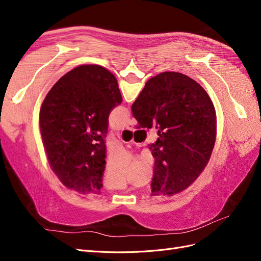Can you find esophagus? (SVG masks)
<instances>
[{"label": "esophagus", "mask_w": 261, "mask_h": 261, "mask_svg": "<svg viewBox=\"0 0 261 261\" xmlns=\"http://www.w3.org/2000/svg\"><path fill=\"white\" fill-rule=\"evenodd\" d=\"M125 129H129V130H133L134 129V126L132 123H128L127 125H125Z\"/></svg>", "instance_id": "esophagus-1"}]
</instances>
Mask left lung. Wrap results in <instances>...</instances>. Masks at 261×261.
Masks as SVG:
<instances>
[{
  "label": "left lung",
  "mask_w": 261,
  "mask_h": 261,
  "mask_svg": "<svg viewBox=\"0 0 261 261\" xmlns=\"http://www.w3.org/2000/svg\"><path fill=\"white\" fill-rule=\"evenodd\" d=\"M122 103L115 76L99 65L75 67L55 83L39 124L51 169L67 188L100 193L109 115Z\"/></svg>",
  "instance_id": "obj_1"
}]
</instances>
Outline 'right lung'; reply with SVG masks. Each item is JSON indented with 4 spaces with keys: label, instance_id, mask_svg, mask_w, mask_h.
I'll list each match as a JSON object with an SVG mask.
<instances>
[{
    "label": "right lung",
    "instance_id": "obj_1",
    "mask_svg": "<svg viewBox=\"0 0 261 261\" xmlns=\"http://www.w3.org/2000/svg\"><path fill=\"white\" fill-rule=\"evenodd\" d=\"M139 127L158 129L152 195H175L191 186L209 162L217 115L202 87L188 76L164 72L149 80L132 106Z\"/></svg>",
    "mask_w": 261,
    "mask_h": 261
}]
</instances>
